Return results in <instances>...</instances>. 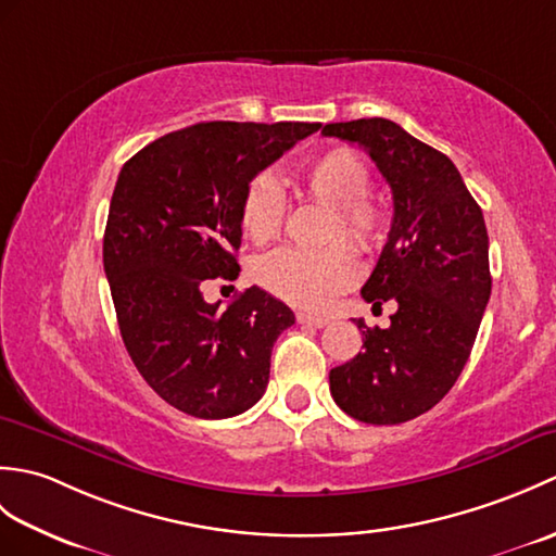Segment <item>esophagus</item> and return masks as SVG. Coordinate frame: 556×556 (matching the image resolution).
Instances as JSON below:
<instances>
[{"instance_id": "1", "label": "esophagus", "mask_w": 556, "mask_h": 556, "mask_svg": "<svg viewBox=\"0 0 556 556\" xmlns=\"http://www.w3.org/2000/svg\"><path fill=\"white\" fill-rule=\"evenodd\" d=\"M296 320H299L301 325H308V327H315V329H320V327L329 325V317L311 315V313H299V315H296Z\"/></svg>"}]
</instances>
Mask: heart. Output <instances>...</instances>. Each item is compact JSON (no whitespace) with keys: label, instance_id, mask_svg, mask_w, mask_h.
I'll use <instances>...</instances> for the list:
<instances>
[{"label":"heart","instance_id":"b5f03b06","mask_svg":"<svg viewBox=\"0 0 556 556\" xmlns=\"http://www.w3.org/2000/svg\"><path fill=\"white\" fill-rule=\"evenodd\" d=\"M299 191L305 200L329 207L332 219L327 222L325 243H334L323 251H281L260 257L253 275L260 287L293 305L308 311H325L346 289L356 285L361 275L356 253L372 251L384 239V210L368 195L370 169L356 152L334 148L323 152L296 172ZM285 188L269 172L255 174L245 184L241 198V224L255 243L277 239L287 222Z\"/></svg>","mask_w":556,"mask_h":556}]
</instances>
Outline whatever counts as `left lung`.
I'll use <instances>...</instances> for the list:
<instances>
[{"mask_svg": "<svg viewBox=\"0 0 556 556\" xmlns=\"http://www.w3.org/2000/svg\"><path fill=\"white\" fill-rule=\"evenodd\" d=\"M323 136L361 146L392 186L394 217L361 289L396 303L387 329H363L356 358L332 368L329 392L351 418L399 425L440 404L458 380L488 308V227L454 162L389 119L327 124Z\"/></svg>", "mask_w": 556, "mask_h": 556, "instance_id": "obj_1", "label": "left lung"}]
</instances>
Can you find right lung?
Returning a JSON list of instances; mask_svg holds the SVG:
<instances>
[{"label": "right lung", "instance_id": "add662e5", "mask_svg": "<svg viewBox=\"0 0 556 556\" xmlns=\"http://www.w3.org/2000/svg\"><path fill=\"white\" fill-rule=\"evenodd\" d=\"M317 128L203 122L119 172L102 245L116 320L143 380L188 416L231 418L265 394L271 346L296 317L257 287L219 308L200 285L239 277L245 184Z\"/></svg>", "mask_w": 556, "mask_h": 556}]
</instances>
